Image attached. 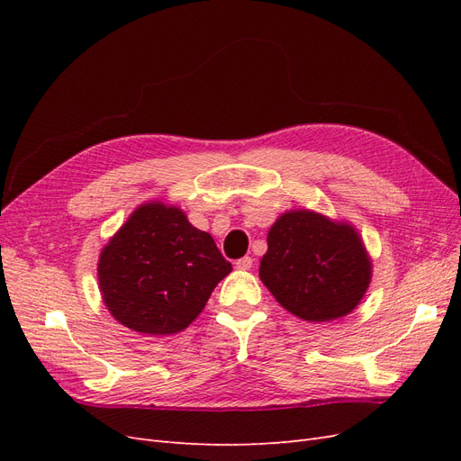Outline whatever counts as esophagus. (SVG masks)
<instances>
[{
    "mask_svg": "<svg viewBox=\"0 0 461 461\" xmlns=\"http://www.w3.org/2000/svg\"><path fill=\"white\" fill-rule=\"evenodd\" d=\"M236 269H242V271H246V269H249L254 265V259L249 258V256H244V258H240V259H236Z\"/></svg>",
    "mask_w": 461,
    "mask_h": 461,
    "instance_id": "1",
    "label": "esophagus"
}]
</instances>
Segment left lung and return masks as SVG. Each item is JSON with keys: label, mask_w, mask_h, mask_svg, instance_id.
<instances>
[{"label": "left lung", "mask_w": 461, "mask_h": 461, "mask_svg": "<svg viewBox=\"0 0 461 461\" xmlns=\"http://www.w3.org/2000/svg\"><path fill=\"white\" fill-rule=\"evenodd\" d=\"M259 276L285 310L325 323L348 315L364 298L371 261L350 225L302 209L271 227Z\"/></svg>", "instance_id": "1"}]
</instances>
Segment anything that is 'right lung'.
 Segmentation results:
<instances>
[{
    "label": "right lung",
    "mask_w": 461,
    "mask_h": 461,
    "mask_svg": "<svg viewBox=\"0 0 461 461\" xmlns=\"http://www.w3.org/2000/svg\"><path fill=\"white\" fill-rule=\"evenodd\" d=\"M230 271L212 236L163 203L138 207L97 263L107 310L144 334L185 330Z\"/></svg>",
    "instance_id": "right-lung-1"
}]
</instances>
